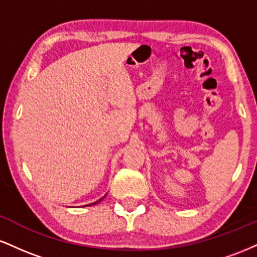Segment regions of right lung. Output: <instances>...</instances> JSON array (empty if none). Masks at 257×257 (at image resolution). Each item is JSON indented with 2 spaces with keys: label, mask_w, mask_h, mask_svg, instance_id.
<instances>
[{
  "label": "right lung",
  "mask_w": 257,
  "mask_h": 257,
  "mask_svg": "<svg viewBox=\"0 0 257 257\" xmlns=\"http://www.w3.org/2000/svg\"><path fill=\"white\" fill-rule=\"evenodd\" d=\"M102 199H104V197H102V198H101V199H99V200H96V202H94V203H93V204H89V205H94V204H98V203H99V202H101V200H102Z\"/></svg>",
  "instance_id": "1"
}]
</instances>
